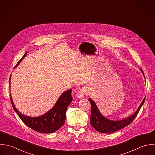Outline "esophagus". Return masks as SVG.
<instances>
[{
    "mask_svg": "<svg viewBox=\"0 0 155 155\" xmlns=\"http://www.w3.org/2000/svg\"><path fill=\"white\" fill-rule=\"evenodd\" d=\"M86 94H87L86 89L84 88H82L78 91V93L76 94V96L78 98H82L86 95Z\"/></svg>",
    "mask_w": 155,
    "mask_h": 155,
    "instance_id": "34e87169",
    "label": "esophagus"
}]
</instances>
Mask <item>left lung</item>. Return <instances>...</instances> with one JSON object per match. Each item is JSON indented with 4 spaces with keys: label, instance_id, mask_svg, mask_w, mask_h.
Here are the masks:
<instances>
[{
    "label": "left lung",
    "instance_id": "obj_1",
    "mask_svg": "<svg viewBox=\"0 0 155 155\" xmlns=\"http://www.w3.org/2000/svg\"><path fill=\"white\" fill-rule=\"evenodd\" d=\"M143 74V71L141 69ZM146 98V97H145ZM145 98L143 99L137 110L130 117L120 121H112L106 119L100 113L96 104L93 100L89 99L91 107V112L90 116L91 125L98 132L103 134H109L116 132L130 124L135 117L137 116L141 106L145 101Z\"/></svg>",
    "mask_w": 155,
    "mask_h": 155
}]
</instances>
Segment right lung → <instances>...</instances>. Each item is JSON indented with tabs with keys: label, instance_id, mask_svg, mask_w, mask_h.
<instances>
[{
	"label": "right lung",
	"instance_id": "obj_1",
	"mask_svg": "<svg viewBox=\"0 0 155 155\" xmlns=\"http://www.w3.org/2000/svg\"><path fill=\"white\" fill-rule=\"evenodd\" d=\"M26 55V52L18 61L14 67L18 65ZM10 79L11 76L9 78V83ZM71 93V90L65 91L59 97L57 102L49 112L38 117H30L21 114L15 107L11 95L10 99L14 110L26 126L40 133L51 134L56 132L64 125L65 120L67 108L73 100Z\"/></svg>",
	"mask_w": 155,
	"mask_h": 155
}]
</instances>
